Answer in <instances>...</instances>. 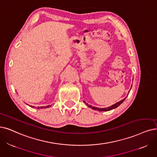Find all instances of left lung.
I'll return each instance as SVG.
<instances>
[{
  "label": "left lung",
  "mask_w": 157,
  "mask_h": 157,
  "mask_svg": "<svg viewBox=\"0 0 157 157\" xmlns=\"http://www.w3.org/2000/svg\"><path fill=\"white\" fill-rule=\"evenodd\" d=\"M127 97H128V96H127ZM126 97L124 98L123 100H121V101H119V102H117L116 104H113V105H112L109 106V107L104 108H97V107H93V106H92V105H89L88 104L86 103V102H84H84L87 106H88V107L92 108V109H94V110H97V111H110V110H111V109H113L117 108L118 107V106L120 105L124 101L125 99L126 98Z\"/></svg>",
  "instance_id": "8db88e82"
}]
</instances>
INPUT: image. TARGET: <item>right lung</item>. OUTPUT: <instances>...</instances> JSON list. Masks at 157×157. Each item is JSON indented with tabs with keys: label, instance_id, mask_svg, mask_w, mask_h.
I'll use <instances>...</instances> for the list:
<instances>
[{
	"label": "right lung",
	"instance_id": "add662e5",
	"mask_svg": "<svg viewBox=\"0 0 157 157\" xmlns=\"http://www.w3.org/2000/svg\"><path fill=\"white\" fill-rule=\"evenodd\" d=\"M31 106V108H33L34 107V106H32V105H30ZM49 107H50V105H47V106H45V107H43V106H42V107H38V108H37V109H42V108H49Z\"/></svg>",
	"mask_w": 157,
	"mask_h": 157
}]
</instances>
